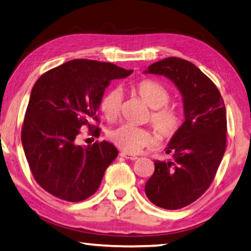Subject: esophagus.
Returning a JSON list of instances; mask_svg holds the SVG:
<instances>
[{"instance_id":"1","label":"esophagus","mask_w":251,"mask_h":251,"mask_svg":"<svg viewBox=\"0 0 251 251\" xmlns=\"http://www.w3.org/2000/svg\"><path fill=\"white\" fill-rule=\"evenodd\" d=\"M120 156L123 157V158H126V159H130V160H136V159H138V157H137L136 155H131V153L125 152V151H121V152H120Z\"/></svg>"}]
</instances>
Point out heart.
Segmentation results:
<instances>
[{
    "label": "heart",
    "instance_id": "1",
    "mask_svg": "<svg viewBox=\"0 0 251 251\" xmlns=\"http://www.w3.org/2000/svg\"><path fill=\"white\" fill-rule=\"evenodd\" d=\"M136 92L153 110L150 120L158 134L164 138L174 136L180 126V117L176 110L165 106L171 99L167 88L153 80H142L136 86ZM121 104V90L118 87L111 88L101 101V111L104 117L109 120H115L120 113ZM107 138L118 148L129 153H137L151 142V137L147 130L130 123H122L117 128L111 129Z\"/></svg>",
    "mask_w": 251,
    "mask_h": 251
}]
</instances>
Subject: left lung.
Listing matches in <instances>:
<instances>
[{"instance_id": "obj_1", "label": "left lung", "mask_w": 251, "mask_h": 251, "mask_svg": "<svg viewBox=\"0 0 251 251\" xmlns=\"http://www.w3.org/2000/svg\"><path fill=\"white\" fill-rule=\"evenodd\" d=\"M144 73L172 80L182 95L184 109V122L166 147L174 159L155 161L145 192L157 206L182 209L209 188L225 155V102L214 83L188 60L169 57Z\"/></svg>"}]
</instances>
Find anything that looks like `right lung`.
Here are the masks:
<instances>
[{"mask_svg":"<svg viewBox=\"0 0 251 251\" xmlns=\"http://www.w3.org/2000/svg\"><path fill=\"white\" fill-rule=\"evenodd\" d=\"M111 63L74 59L52 68L34 84L23 121L21 141L37 183L68 202L86 200L98 191L118 149L103 140L76 144L80 129L94 128L111 80L132 74ZM94 134H100L96 126Z\"/></svg>","mask_w":251,"mask_h":251,"instance_id":"obj_1","label":"right lung"}]
</instances>
